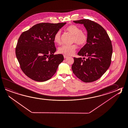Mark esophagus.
Here are the masks:
<instances>
[{"label":"esophagus","mask_w":128,"mask_h":128,"mask_svg":"<svg viewBox=\"0 0 128 128\" xmlns=\"http://www.w3.org/2000/svg\"><path fill=\"white\" fill-rule=\"evenodd\" d=\"M68 58V56H66V55H64V59H66V58Z\"/></svg>","instance_id":"obj_1"}]
</instances>
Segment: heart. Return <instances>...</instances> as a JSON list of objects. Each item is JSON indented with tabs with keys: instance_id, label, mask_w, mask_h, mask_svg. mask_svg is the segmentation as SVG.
Listing matches in <instances>:
<instances>
[{
	"instance_id": "b5f03b06",
	"label": "heart",
	"mask_w": 128,
	"mask_h": 128,
	"mask_svg": "<svg viewBox=\"0 0 128 128\" xmlns=\"http://www.w3.org/2000/svg\"><path fill=\"white\" fill-rule=\"evenodd\" d=\"M67 31L73 35L72 42H74L79 46H83L87 42L88 37L86 34L82 32L81 29L78 26L72 24L66 28ZM54 42L57 44L60 43V32L58 31L54 35ZM76 46L75 44L68 45L63 44L58 48V52L60 54L70 56L75 52Z\"/></svg>"
}]
</instances>
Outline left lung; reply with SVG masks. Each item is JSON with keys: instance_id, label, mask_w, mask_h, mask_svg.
I'll use <instances>...</instances> for the list:
<instances>
[{"instance_id": "obj_1", "label": "left lung", "mask_w": 128, "mask_h": 128, "mask_svg": "<svg viewBox=\"0 0 128 128\" xmlns=\"http://www.w3.org/2000/svg\"><path fill=\"white\" fill-rule=\"evenodd\" d=\"M73 22L83 24L87 31L86 44L74 58L72 69L77 78L85 82L100 78L109 68L112 53L111 41L104 29L98 24L88 19ZM85 57H86L85 58Z\"/></svg>"}]
</instances>
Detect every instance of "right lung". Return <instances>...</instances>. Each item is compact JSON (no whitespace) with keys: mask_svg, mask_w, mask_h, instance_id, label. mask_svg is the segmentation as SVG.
Segmentation results:
<instances>
[{"mask_svg":"<svg viewBox=\"0 0 128 128\" xmlns=\"http://www.w3.org/2000/svg\"><path fill=\"white\" fill-rule=\"evenodd\" d=\"M66 24H38L21 34L16 56L21 70L29 78L44 82L56 72L64 57L62 54L54 55L56 51L54 36Z\"/></svg>","mask_w":128,"mask_h":128,"instance_id":"obj_1","label":"right lung"}]
</instances>
